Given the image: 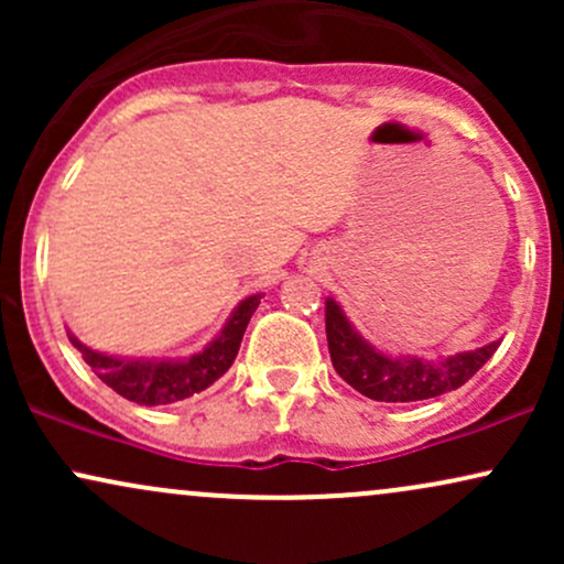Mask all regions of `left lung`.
Wrapping results in <instances>:
<instances>
[{
	"instance_id": "8db88e82",
	"label": "left lung",
	"mask_w": 564,
	"mask_h": 564,
	"mask_svg": "<svg viewBox=\"0 0 564 564\" xmlns=\"http://www.w3.org/2000/svg\"><path fill=\"white\" fill-rule=\"evenodd\" d=\"M326 336L332 364L349 387L379 403H413L458 390L488 364L501 341L451 358H390L355 332L334 300H326Z\"/></svg>"
}]
</instances>
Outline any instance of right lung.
<instances>
[{"label":"right lung","instance_id":"add662e5","mask_svg":"<svg viewBox=\"0 0 564 564\" xmlns=\"http://www.w3.org/2000/svg\"><path fill=\"white\" fill-rule=\"evenodd\" d=\"M262 294H251L232 310L225 328L209 341L200 352L183 360H127L116 355L97 352L82 345L74 334H68L70 345L82 352L84 364L119 392L121 398L132 400L140 405H170L177 400L191 398L223 377L236 360L238 347H241L243 332L249 326L251 315L260 307Z\"/></svg>","mask_w":564,"mask_h":564}]
</instances>
